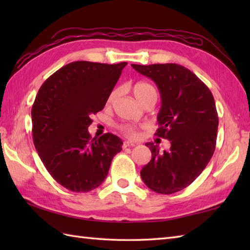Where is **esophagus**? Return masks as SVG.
I'll use <instances>...</instances> for the list:
<instances>
[{
  "mask_svg": "<svg viewBox=\"0 0 250 250\" xmlns=\"http://www.w3.org/2000/svg\"><path fill=\"white\" fill-rule=\"evenodd\" d=\"M134 146H136L135 143L129 142V141H125V142H124V145H122V147H124V148H126V147H134Z\"/></svg>",
  "mask_w": 250,
  "mask_h": 250,
  "instance_id": "esophagus-1",
  "label": "esophagus"
}]
</instances>
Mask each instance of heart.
<instances>
[{"label": "heart", "mask_w": 250, "mask_h": 250, "mask_svg": "<svg viewBox=\"0 0 250 250\" xmlns=\"http://www.w3.org/2000/svg\"><path fill=\"white\" fill-rule=\"evenodd\" d=\"M132 90H133L135 98L139 100L143 105H144L148 100L157 99V90L149 83H146V82L136 83L133 86V88H132ZM116 94H117L116 90H114V91L109 94L108 100H107L108 103L113 102L116 98ZM120 130L124 132L125 135H128L130 137H136L137 134H139L137 129L134 125H121Z\"/></svg>", "instance_id": "1"}]
</instances>
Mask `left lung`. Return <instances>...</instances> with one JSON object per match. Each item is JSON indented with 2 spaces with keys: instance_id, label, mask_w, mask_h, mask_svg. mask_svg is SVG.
Wrapping results in <instances>:
<instances>
[{
  "instance_id": "1",
  "label": "left lung",
  "mask_w": 250,
  "mask_h": 250,
  "mask_svg": "<svg viewBox=\"0 0 250 250\" xmlns=\"http://www.w3.org/2000/svg\"><path fill=\"white\" fill-rule=\"evenodd\" d=\"M132 67L158 86L161 108L156 135L171 141L163 152L147 143L151 160L142 168V179L157 193L178 192L194 182L214 155L218 130L214 97L195 74L176 63Z\"/></svg>"
}]
</instances>
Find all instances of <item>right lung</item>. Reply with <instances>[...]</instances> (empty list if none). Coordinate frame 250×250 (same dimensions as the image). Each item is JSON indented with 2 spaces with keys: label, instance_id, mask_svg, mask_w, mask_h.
<instances>
[{
  "label": "right lung",
  "instance_id": "1",
  "mask_svg": "<svg viewBox=\"0 0 250 250\" xmlns=\"http://www.w3.org/2000/svg\"><path fill=\"white\" fill-rule=\"evenodd\" d=\"M128 63L75 61L46 79L32 106L35 149L58 184L89 192L104 182L111 160L122 150L117 135L89 134L91 115L102 110Z\"/></svg>",
  "mask_w": 250,
  "mask_h": 250
}]
</instances>
